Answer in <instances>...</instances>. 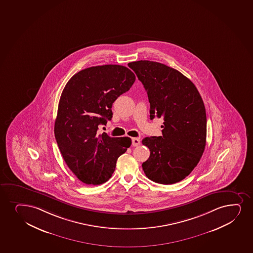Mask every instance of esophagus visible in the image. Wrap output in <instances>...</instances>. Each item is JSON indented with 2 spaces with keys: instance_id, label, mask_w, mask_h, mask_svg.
I'll use <instances>...</instances> for the list:
<instances>
[{
  "instance_id": "esophagus-1",
  "label": "esophagus",
  "mask_w": 253,
  "mask_h": 253,
  "mask_svg": "<svg viewBox=\"0 0 253 253\" xmlns=\"http://www.w3.org/2000/svg\"><path fill=\"white\" fill-rule=\"evenodd\" d=\"M140 144V140L139 138H133L132 139V146H138Z\"/></svg>"
}]
</instances>
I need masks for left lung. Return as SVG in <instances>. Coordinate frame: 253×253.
<instances>
[{"instance_id":"obj_1","label":"left lung","mask_w":253,"mask_h":253,"mask_svg":"<svg viewBox=\"0 0 253 253\" xmlns=\"http://www.w3.org/2000/svg\"><path fill=\"white\" fill-rule=\"evenodd\" d=\"M143 84L150 118H164L163 136L146 137L150 157L143 163L146 177L172 184L189 175L205 150L207 115L202 96L180 72L163 63L140 60L128 64Z\"/></svg>"}]
</instances>
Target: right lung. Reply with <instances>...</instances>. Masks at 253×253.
<instances>
[{
    "label": "right lung",
    "instance_id": "add662e5",
    "mask_svg": "<svg viewBox=\"0 0 253 253\" xmlns=\"http://www.w3.org/2000/svg\"><path fill=\"white\" fill-rule=\"evenodd\" d=\"M134 81V73L125 66H95L75 74L63 89L54 134L66 164L84 184L107 182L118 158L130 146L128 137L97 130L113 118V102Z\"/></svg>",
    "mask_w": 253,
    "mask_h": 253
}]
</instances>
